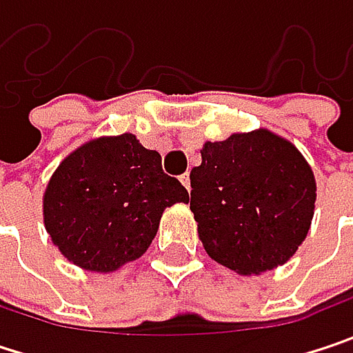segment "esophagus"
<instances>
[{
    "mask_svg": "<svg viewBox=\"0 0 353 353\" xmlns=\"http://www.w3.org/2000/svg\"><path fill=\"white\" fill-rule=\"evenodd\" d=\"M179 181L183 183V188L190 192V174H183V176H179Z\"/></svg>",
    "mask_w": 353,
    "mask_h": 353,
    "instance_id": "esophagus-1",
    "label": "esophagus"
}]
</instances>
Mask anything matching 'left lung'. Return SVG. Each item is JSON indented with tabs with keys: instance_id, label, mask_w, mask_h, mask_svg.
<instances>
[{
	"instance_id": "8db88e82",
	"label": "left lung",
	"mask_w": 353,
	"mask_h": 353,
	"mask_svg": "<svg viewBox=\"0 0 353 353\" xmlns=\"http://www.w3.org/2000/svg\"><path fill=\"white\" fill-rule=\"evenodd\" d=\"M190 174V210L206 253L237 274L286 263L307 239L317 183L303 153L259 128L204 143Z\"/></svg>"
}]
</instances>
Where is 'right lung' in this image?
<instances>
[{
	"mask_svg": "<svg viewBox=\"0 0 353 353\" xmlns=\"http://www.w3.org/2000/svg\"><path fill=\"white\" fill-rule=\"evenodd\" d=\"M188 200V190L163 174L161 155L124 132L67 155L44 190L42 214L50 241L71 263L106 274L139 259L163 210Z\"/></svg>",
	"mask_w": 353,
	"mask_h": 353,
	"instance_id": "obj_1",
	"label": "right lung"
}]
</instances>
